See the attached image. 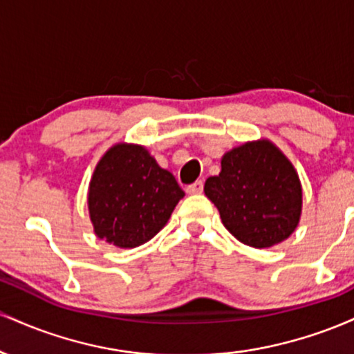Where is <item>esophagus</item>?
<instances>
[{
	"label": "esophagus",
	"mask_w": 354,
	"mask_h": 354,
	"mask_svg": "<svg viewBox=\"0 0 354 354\" xmlns=\"http://www.w3.org/2000/svg\"><path fill=\"white\" fill-rule=\"evenodd\" d=\"M203 180H198V181H194L193 185H189L188 188H186V193L188 194H201L203 193Z\"/></svg>",
	"instance_id": "obj_1"
}]
</instances>
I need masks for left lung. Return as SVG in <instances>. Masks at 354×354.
I'll use <instances>...</instances> for the list:
<instances>
[{
    "label": "left lung",
    "mask_w": 354,
    "mask_h": 354,
    "mask_svg": "<svg viewBox=\"0 0 354 354\" xmlns=\"http://www.w3.org/2000/svg\"><path fill=\"white\" fill-rule=\"evenodd\" d=\"M223 225L253 248L278 245L293 233L301 214V185L293 165L270 141L231 149L221 173L205 183Z\"/></svg>",
    "instance_id": "left-lung-1"
}]
</instances>
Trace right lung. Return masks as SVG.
<instances>
[{"instance_id":"add662e5","label":"right lung","mask_w":354,"mask_h":354,"mask_svg":"<svg viewBox=\"0 0 354 354\" xmlns=\"http://www.w3.org/2000/svg\"><path fill=\"white\" fill-rule=\"evenodd\" d=\"M185 196L174 176L143 146L116 145L101 158L89 185V216L98 238L120 248L149 241Z\"/></svg>"}]
</instances>
